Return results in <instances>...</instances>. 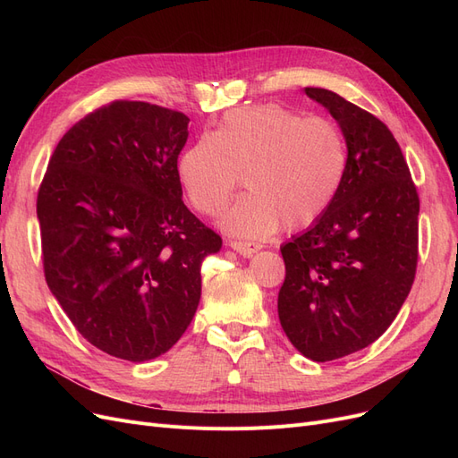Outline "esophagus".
Instances as JSON below:
<instances>
[{
    "label": "esophagus",
    "instance_id": "obj_1",
    "mask_svg": "<svg viewBox=\"0 0 458 458\" xmlns=\"http://www.w3.org/2000/svg\"><path fill=\"white\" fill-rule=\"evenodd\" d=\"M229 246L233 248V250H237L241 256H244V258H250L252 254H256L259 248H261L258 242H242V241H231Z\"/></svg>",
    "mask_w": 458,
    "mask_h": 458
}]
</instances>
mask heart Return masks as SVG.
I'll return each instance as SVG.
<instances>
[{
	"instance_id": "obj_1",
	"label": "heart",
	"mask_w": 458,
	"mask_h": 458,
	"mask_svg": "<svg viewBox=\"0 0 458 458\" xmlns=\"http://www.w3.org/2000/svg\"><path fill=\"white\" fill-rule=\"evenodd\" d=\"M179 179L200 214L224 210L242 175L248 195L221 227L242 239H267L286 225L310 227L336 200L348 172V147L335 122L303 118L281 105L231 110L179 158Z\"/></svg>"
}]
</instances>
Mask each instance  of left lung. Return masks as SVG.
Instances as JSON below:
<instances>
[{
    "mask_svg": "<svg viewBox=\"0 0 458 458\" xmlns=\"http://www.w3.org/2000/svg\"><path fill=\"white\" fill-rule=\"evenodd\" d=\"M338 122L348 172L336 200L281 246V327L294 348L325 363L378 340L407 300L419 259L420 200L394 133L335 91L306 88Z\"/></svg>",
    "mask_w": 458,
    "mask_h": 458,
    "instance_id": "8db88e82",
    "label": "left lung"
}]
</instances>
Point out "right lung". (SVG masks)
I'll return each instance as SVG.
<instances>
[{"mask_svg":"<svg viewBox=\"0 0 458 458\" xmlns=\"http://www.w3.org/2000/svg\"><path fill=\"white\" fill-rule=\"evenodd\" d=\"M189 118L114 101L68 130L38 191L47 286L101 352L141 363L183 336L221 237L183 204Z\"/></svg>","mask_w":458,"mask_h":458,"instance_id":"obj_1","label":"right lung"}]
</instances>
